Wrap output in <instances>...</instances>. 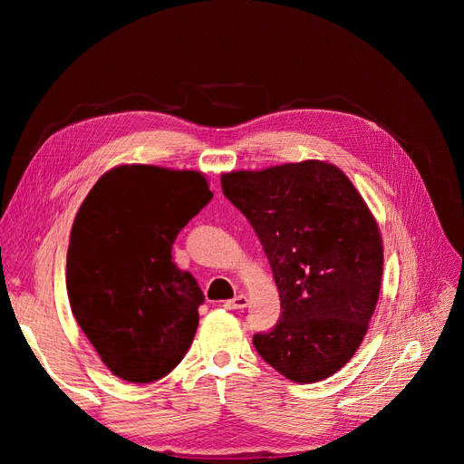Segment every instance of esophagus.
I'll use <instances>...</instances> for the list:
<instances>
[{"mask_svg": "<svg viewBox=\"0 0 464 464\" xmlns=\"http://www.w3.org/2000/svg\"><path fill=\"white\" fill-rule=\"evenodd\" d=\"M247 302H249L247 296H244V294H237L236 298L228 300L224 305H227L228 310H244V307H247Z\"/></svg>", "mask_w": 464, "mask_h": 464, "instance_id": "esophagus-1", "label": "esophagus"}]
</instances>
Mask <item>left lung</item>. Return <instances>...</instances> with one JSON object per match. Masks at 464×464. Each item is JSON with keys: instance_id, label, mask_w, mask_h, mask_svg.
<instances>
[{"instance_id": "obj_1", "label": "left lung", "mask_w": 464, "mask_h": 464, "mask_svg": "<svg viewBox=\"0 0 464 464\" xmlns=\"http://www.w3.org/2000/svg\"><path fill=\"white\" fill-rule=\"evenodd\" d=\"M271 263L280 321L254 334L259 356L290 382L331 377L354 356L375 312L383 242L343 170L321 160L220 178Z\"/></svg>"}]
</instances>
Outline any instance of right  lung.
Returning a JSON list of instances; mask_svg holds the SVG:
<instances>
[{
  "mask_svg": "<svg viewBox=\"0 0 464 464\" xmlns=\"http://www.w3.org/2000/svg\"><path fill=\"white\" fill-rule=\"evenodd\" d=\"M210 199L201 172L121 164L96 181L77 210L65 269L69 304L123 382H157L193 343L205 296L174 265L172 244Z\"/></svg>",
  "mask_w": 464,
  "mask_h": 464,
  "instance_id": "1",
  "label": "right lung"
}]
</instances>
